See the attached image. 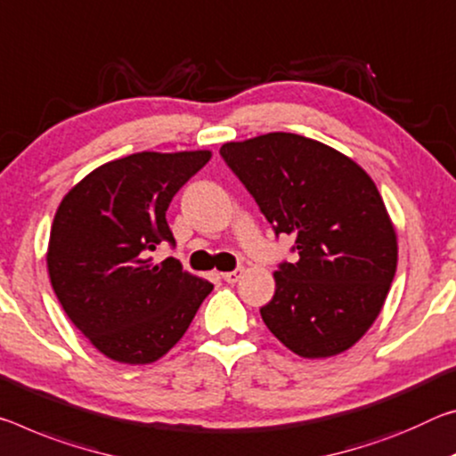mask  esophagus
I'll return each mask as SVG.
<instances>
[{"label":"esophagus","instance_id":"obj_1","mask_svg":"<svg viewBox=\"0 0 456 456\" xmlns=\"http://www.w3.org/2000/svg\"><path fill=\"white\" fill-rule=\"evenodd\" d=\"M242 274H244V268H234V271H230V273H222V279L232 285V282L240 281Z\"/></svg>","mask_w":456,"mask_h":456}]
</instances>
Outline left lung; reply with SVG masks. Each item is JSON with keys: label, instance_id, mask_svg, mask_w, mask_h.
Masks as SVG:
<instances>
[{"label": "left lung", "instance_id": "left-lung-1", "mask_svg": "<svg viewBox=\"0 0 456 456\" xmlns=\"http://www.w3.org/2000/svg\"><path fill=\"white\" fill-rule=\"evenodd\" d=\"M222 159L271 222L290 234L260 315L301 357L346 352L370 330L396 274L398 242L371 177L346 155L295 133L224 143Z\"/></svg>", "mask_w": 456, "mask_h": 456}]
</instances>
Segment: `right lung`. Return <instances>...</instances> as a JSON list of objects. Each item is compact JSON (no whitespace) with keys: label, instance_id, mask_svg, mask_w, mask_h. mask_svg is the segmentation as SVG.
<instances>
[{"label":"right lung","instance_id":"right-lung-1","mask_svg":"<svg viewBox=\"0 0 456 456\" xmlns=\"http://www.w3.org/2000/svg\"><path fill=\"white\" fill-rule=\"evenodd\" d=\"M210 151L133 153L91 171L60 201L50 230L48 273L69 319L110 360L141 365L166 355L188 331L214 285L169 256L166 212L210 161Z\"/></svg>","mask_w":456,"mask_h":456}]
</instances>
